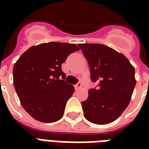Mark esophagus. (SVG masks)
<instances>
[{
  "instance_id": "1",
  "label": "esophagus",
  "mask_w": 149,
  "mask_h": 149,
  "mask_svg": "<svg viewBox=\"0 0 149 149\" xmlns=\"http://www.w3.org/2000/svg\"><path fill=\"white\" fill-rule=\"evenodd\" d=\"M81 87H82V84H81V82H79L77 84L75 85V88H76V90H79V89H81Z\"/></svg>"
}]
</instances>
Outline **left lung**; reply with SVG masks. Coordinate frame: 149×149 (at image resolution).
Wrapping results in <instances>:
<instances>
[{
	"mask_svg": "<svg viewBox=\"0 0 149 149\" xmlns=\"http://www.w3.org/2000/svg\"><path fill=\"white\" fill-rule=\"evenodd\" d=\"M90 67L91 80L98 88L88 91L82 102L84 116L96 125H107L121 115L131 100L136 83L135 68L128 58L100 44L78 45Z\"/></svg>",
	"mask_w": 149,
	"mask_h": 149,
	"instance_id": "left-lung-1",
	"label": "left lung"
}]
</instances>
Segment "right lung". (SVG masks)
<instances>
[{
	"mask_svg": "<svg viewBox=\"0 0 149 149\" xmlns=\"http://www.w3.org/2000/svg\"><path fill=\"white\" fill-rule=\"evenodd\" d=\"M79 49L74 44L43 43L30 47L15 63V89L21 105L35 120L52 123L63 116L67 100L75 89L64 80L61 65Z\"/></svg>",
	"mask_w": 149,
	"mask_h": 149,
	"instance_id": "obj_1",
	"label": "right lung"
}]
</instances>
